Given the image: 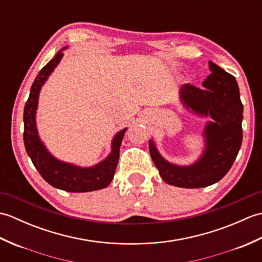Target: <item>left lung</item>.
Masks as SVG:
<instances>
[{"label":"left lung","instance_id":"obj_1","mask_svg":"<svg viewBox=\"0 0 262 262\" xmlns=\"http://www.w3.org/2000/svg\"><path fill=\"white\" fill-rule=\"evenodd\" d=\"M211 73L203 82L204 88L185 84L180 91L182 102L200 116H209L205 127L206 149L196 163L189 166L171 164L161 157L152 141L149 154L162 179L171 186L202 188L223 178L240 151L243 132V104L235 77L213 62Z\"/></svg>","mask_w":262,"mask_h":262}]
</instances>
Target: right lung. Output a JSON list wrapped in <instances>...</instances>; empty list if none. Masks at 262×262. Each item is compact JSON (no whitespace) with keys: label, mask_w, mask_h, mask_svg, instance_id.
I'll list each match as a JSON object with an SVG mask.
<instances>
[{"label":"right lung","mask_w":262,"mask_h":262,"mask_svg":"<svg viewBox=\"0 0 262 262\" xmlns=\"http://www.w3.org/2000/svg\"><path fill=\"white\" fill-rule=\"evenodd\" d=\"M62 56L63 53L59 51L56 56L49 60L40 70L31 85L29 98L27 100L24 111V141L26 151L37 171L51 186L70 192L99 190L107 187L113 180L117 164H118L119 148L126 128L117 133V135L114 137L109 157L92 168H79V166L60 162L48 153L38 137L35 118L39 91L49 74L56 68Z\"/></svg>","instance_id":"obj_1"}]
</instances>
